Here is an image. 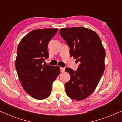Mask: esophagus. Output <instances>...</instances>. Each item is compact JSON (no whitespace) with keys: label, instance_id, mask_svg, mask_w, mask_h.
I'll return each mask as SVG.
<instances>
[{"label":"esophagus","instance_id":"esophagus-1","mask_svg":"<svg viewBox=\"0 0 122 122\" xmlns=\"http://www.w3.org/2000/svg\"><path fill=\"white\" fill-rule=\"evenodd\" d=\"M60 69H61V72H63V71H65V68L61 67V68H60Z\"/></svg>","mask_w":122,"mask_h":122}]
</instances>
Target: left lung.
I'll use <instances>...</instances> for the list:
<instances>
[{
  "instance_id": "obj_1",
  "label": "left lung",
  "mask_w": 122,
  "mask_h": 122,
  "mask_svg": "<svg viewBox=\"0 0 122 122\" xmlns=\"http://www.w3.org/2000/svg\"><path fill=\"white\" fill-rule=\"evenodd\" d=\"M61 36L70 47V55L81 64L76 71L66 68L70 81L65 84L67 96L76 101L86 99L98 86L105 69L106 51L98 35L84 27L60 29Z\"/></svg>"
}]
</instances>
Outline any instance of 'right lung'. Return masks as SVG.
<instances>
[{"instance_id":"1","label":"right lung","mask_w":122,"mask_h":122,"mask_svg":"<svg viewBox=\"0 0 122 122\" xmlns=\"http://www.w3.org/2000/svg\"><path fill=\"white\" fill-rule=\"evenodd\" d=\"M58 29L32 30L24 36L17 49L15 68L25 91L36 99L50 95L53 81L60 73L58 66L42 65L49 57L48 45Z\"/></svg>"}]
</instances>
